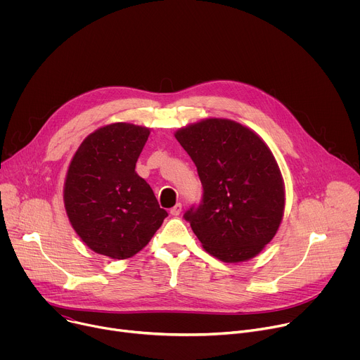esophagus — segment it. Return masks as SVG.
Wrapping results in <instances>:
<instances>
[{"mask_svg":"<svg viewBox=\"0 0 360 360\" xmlns=\"http://www.w3.org/2000/svg\"><path fill=\"white\" fill-rule=\"evenodd\" d=\"M181 212H182V203H179V202H178L174 208H171V215L178 217Z\"/></svg>","mask_w":360,"mask_h":360,"instance_id":"obj_1","label":"esophagus"}]
</instances>
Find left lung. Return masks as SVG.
I'll return each mask as SVG.
<instances>
[{
    "mask_svg": "<svg viewBox=\"0 0 360 360\" xmlns=\"http://www.w3.org/2000/svg\"><path fill=\"white\" fill-rule=\"evenodd\" d=\"M202 184V200L184 218L208 253L243 262L275 236L283 217L285 188L268 145L249 128L210 118L176 131Z\"/></svg>",
    "mask_w": 360,
    "mask_h": 360,
    "instance_id": "1",
    "label": "left lung"
}]
</instances>
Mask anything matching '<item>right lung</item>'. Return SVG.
Listing matches in <instances>:
<instances>
[{
  "mask_svg": "<svg viewBox=\"0 0 360 360\" xmlns=\"http://www.w3.org/2000/svg\"><path fill=\"white\" fill-rule=\"evenodd\" d=\"M149 129L117 122L89 134L70 164L64 203L85 245L112 259H127L148 245L168 212L135 172Z\"/></svg>",
  "mask_w": 360,
  "mask_h": 360,
  "instance_id": "add662e5",
  "label": "right lung"
}]
</instances>
